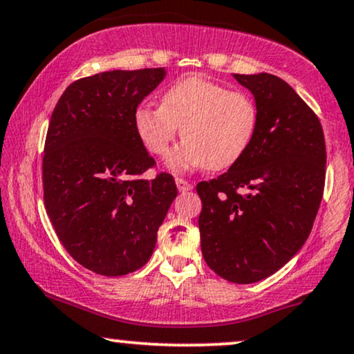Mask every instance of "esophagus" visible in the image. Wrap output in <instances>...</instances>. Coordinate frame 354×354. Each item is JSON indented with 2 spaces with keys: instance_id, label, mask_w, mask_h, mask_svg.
Here are the masks:
<instances>
[{
  "instance_id": "1",
  "label": "esophagus",
  "mask_w": 354,
  "mask_h": 354,
  "mask_svg": "<svg viewBox=\"0 0 354 354\" xmlns=\"http://www.w3.org/2000/svg\"><path fill=\"white\" fill-rule=\"evenodd\" d=\"M176 183H177V188L180 194H185V192L192 190V183H188L187 180H183V178H180V177L176 178Z\"/></svg>"
}]
</instances>
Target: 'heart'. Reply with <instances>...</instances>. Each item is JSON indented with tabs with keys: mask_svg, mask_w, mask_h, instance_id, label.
Segmentation results:
<instances>
[{
	"mask_svg": "<svg viewBox=\"0 0 354 354\" xmlns=\"http://www.w3.org/2000/svg\"><path fill=\"white\" fill-rule=\"evenodd\" d=\"M133 125L145 148L156 156L167 153L182 128L185 140L166 160L172 172L224 171L249 151L259 128V109L244 91L187 76L164 91L160 107L141 104Z\"/></svg>",
	"mask_w": 354,
	"mask_h": 354,
	"instance_id": "b5f03b06",
	"label": "heart"
}]
</instances>
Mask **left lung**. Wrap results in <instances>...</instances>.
Segmentation results:
<instances>
[{
	"label": "left lung",
	"mask_w": 354,
	"mask_h": 354,
	"mask_svg": "<svg viewBox=\"0 0 354 354\" xmlns=\"http://www.w3.org/2000/svg\"><path fill=\"white\" fill-rule=\"evenodd\" d=\"M259 109L250 148L229 171L196 185L201 254L219 277L250 284L302 249L325 183L322 125L281 77L234 75Z\"/></svg>",
	"instance_id": "obj_1"
}]
</instances>
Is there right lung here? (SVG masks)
<instances>
[{"label": "right lung", "instance_id": "add662e5", "mask_svg": "<svg viewBox=\"0 0 354 354\" xmlns=\"http://www.w3.org/2000/svg\"><path fill=\"white\" fill-rule=\"evenodd\" d=\"M166 68L113 70L66 87L50 118L44 198L73 259L104 277L136 272L151 259L177 187L172 176L145 180L154 159L138 138V105Z\"/></svg>", "mask_w": 354, "mask_h": 354}]
</instances>
